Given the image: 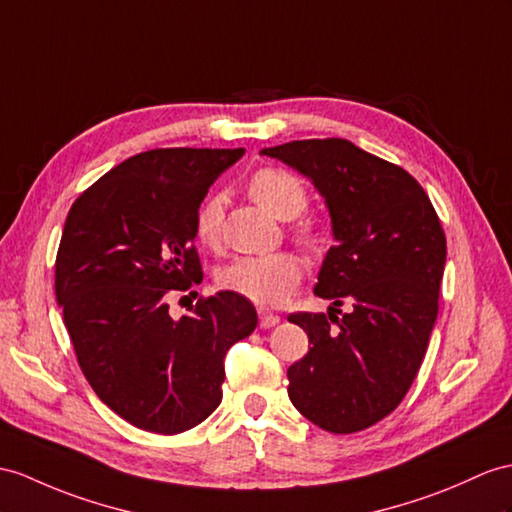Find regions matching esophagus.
Masks as SVG:
<instances>
[{
	"label": "esophagus",
	"mask_w": 512,
	"mask_h": 512,
	"mask_svg": "<svg viewBox=\"0 0 512 512\" xmlns=\"http://www.w3.org/2000/svg\"><path fill=\"white\" fill-rule=\"evenodd\" d=\"M258 317H260V328H273L280 323V315L271 313L269 308H258Z\"/></svg>",
	"instance_id": "esophagus-1"
}]
</instances>
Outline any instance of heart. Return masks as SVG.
Instances as JSON below:
<instances>
[{
	"label": "heart",
	"mask_w": 512,
	"mask_h": 512,
	"mask_svg": "<svg viewBox=\"0 0 512 512\" xmlns=\"http://www.w3.org/2000/svg\"><path fill=\"white\" fill-rule=\"evenodd\" d=\"M249 197L278 219H293L306 208V186L291 171L260 169L249 180ZM308 232V230H304ZM195 236L199 243L213 247L221 236V199L208 197L195 215ZM304 276L302 258L293 252H276L265 256H239L223 265L217 280L236 295L256 304L276 306L289 299Z\"/></svg>",
	"instance_id": "1"
}]
</instances>
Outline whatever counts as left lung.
Wrapping results in <instances>:
<instances>
[{"instance_id":"1","label":"left lung","mask_w":512,"mask_h":512,"mask_svg":"<svg viewBox=\"0 0 512 512\" xmlns=\"http://www.w3.org/2000/svg\"><path fill=\"white\" fill-rule=\"evenodd\" d=\"M260 154L313 182L334 239L315 284V295L332 299L328 315L289 317L310 343L286 371L289 397L323 430H365L404 400L426 356L447 254L441 221L408 171L345 139L293 141ZM343 301L353 310L339 320L333 313Z\"/></svg>"}]
</instances>
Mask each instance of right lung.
<instances>
[{
	"mask_svg": "<svg viewBox=\"0 0 512 512\" xmlns=\"http://www.w3.org/2000/svg\"><path fill=\"white\" fill-rule=\"evenodd\" d=\"M245 154L171 147L136 154L73 202L56 256V302L86 380L132 426L178 434L221 404L223 358L258 315L232 291L173 319L169 297L202 282L195 215ZM197 295V293H195Z\"/></svg>",
	"mask_w": 512,
	"mask_h": 512,
	"instance_id": "obj_1",
	"label": "right lung"
}]
</instances>
